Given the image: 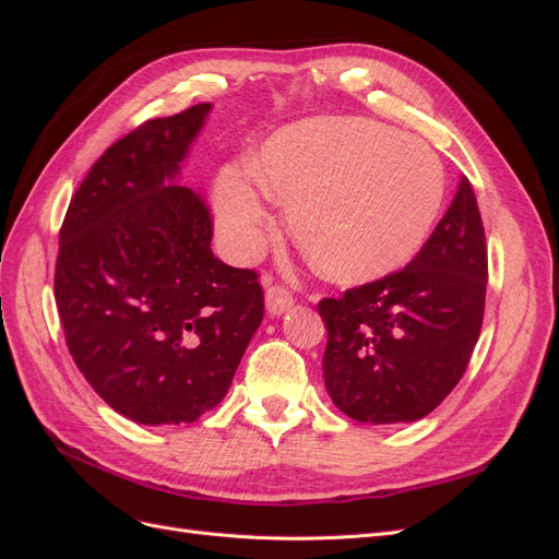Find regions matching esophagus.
<instances>
[{"label": "esophagus", "mask_w": 559, "mask_h": 559, "mask_svg": "<svg viewBox=\"0 0 559 559\" xmlns=\"http://www.w3.org/2000/svg\"><path fill=\"white\" fill-rule=\"evenodd\" d=\"M294 306V296L289 289H284V286L275 284V286H267L265 292V310L277 317V314H284L286 310H289Z\"/></svg>", "instance_id": "34e87169"}]
</instances>
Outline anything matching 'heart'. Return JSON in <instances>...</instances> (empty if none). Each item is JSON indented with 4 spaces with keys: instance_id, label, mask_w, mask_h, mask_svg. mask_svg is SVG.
<instances>
[{
    "instance_id": "obj_1",
    "label": "heart",
    "mask_w": 559,
    "mask_h": 559,
    "mask_svg": "<svg viewBox=\"0 0 559 559\" xmlns=\"http://www.w3.org/2000/svg\"><path fill=\"white\" fill-rule=\"evenodd\" d=\"M267 195L289 207L296 245L321 275L366 284L396 273L425 245L445 195L443 165L413 138L368 118H310L282 128L214 183V216L235 259L273 228Z\"/></svg>"
}]
</instances>
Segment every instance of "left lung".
I'll use <instances>...</instances> for the list:
<instances>
[{
    "label": "left lung",
    "mask_w": 559,
    "mask_h": 559,
    "mask_svg": "<svg viewBox=\"0 0 559 559\" xmlns=\"http://www.w3.org/2000/svg\"><path fill=\"white\" fill-rule=\"evenodd\" d=\"M485 289L483 218L462 177L445 216L408 265L319 300L331 401L370 425L427 417L464 376L483 326Z\"/></svg>",
    "instance_id": "8db88e82"
}]
</instances>
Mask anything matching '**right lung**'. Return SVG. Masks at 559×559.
<instances>
[{"instance_id":"right-lung-1","label":"right lung","mask_w":559,"mask_h":559,"mask_svg":"<svg viewBox=\"0 0 559 559\" xmlns=\"http://www.w3.org/2000/svg\"><path fill=\"white\" fill-rule=\"evenodd\" d=\"M212 105L111 144L60 228L56 302L76 368L116 413L189 425L222 401L263 319L253 270L212 253V214L175 179Z\"/></svg>"}]
</instances>
